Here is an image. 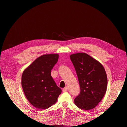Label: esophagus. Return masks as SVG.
<instances>
[{
  "label": "esophagus",
  "mask_w": 127,
  "mask_h": 127,
  "mask_svg": "<svg viewBox=\"0 0 127 127\" xmlns=\"http://www.w3.org/2000/svg\"><path fill=\"white\" fill-rule=\"evenodd\" d=\"M67 91H68V87H66H66H65L63 89V92H66Z\"/></svg>",
  "instance_id": "1"
}]
</instances>
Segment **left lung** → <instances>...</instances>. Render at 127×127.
<instances>
[{
	"label": "left lung",
	"mask_w": 127,
	"mask_h": 127,
	"mask_svg": "<svg viewBox=\"0 0 127 127\" xmlns=\"http://www.w3.org/2000/svg\"><path fill=\"white\" fill-rule=\"evenodd\" d=\"M79 80L80 93L74 100L80 109H94L103 98L107 90V78L102 64L86 53L70 56Z\"/></svg>",
	"instance_id": "obj_1"
}]
</instances>
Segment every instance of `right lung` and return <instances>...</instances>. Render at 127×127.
<instances>
[{"label": "right lung", "mask_w": 127, "mask_h": 127, "mask_svg": "<svg viewBox=\"0 0 127 127\" xmlns=\"http://www.w3.org/2000/svg\"><path fill=\"white\" fill-rule=\"evenodd\" d=\"M58 54H46L36 58L23 71L22 87L29 102L38 109L49 108L57 101L62 90L51 75Z\"/></svg>", "instance_id": "obj_1"}]
</instances>
